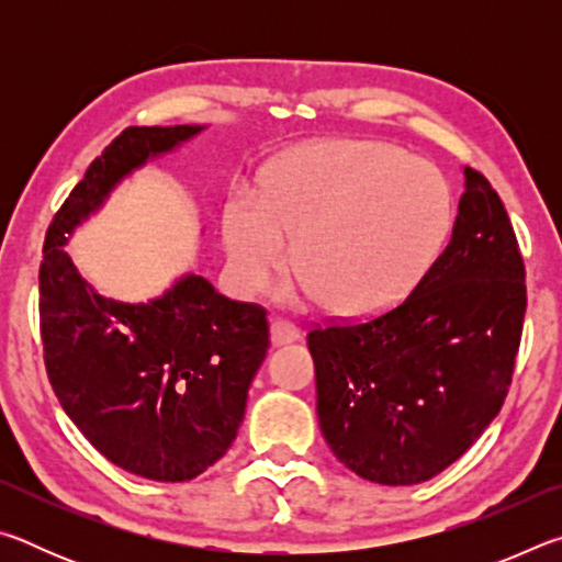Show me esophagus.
<instances>
[{"mask_svg":"<svg viewBox=\"0 0 562 562\" xmlns=\"http://www.w3.org/2000/svg\"><path fill=\"white\" fill-rule=\"evenodd\" d=\"M270 339H272L274 347L290 345V341L300 339V329H297V325H292L290 319H274L272 327H270Z\"/></svg>","mask_w":562,"mask_h":562,"instance_id":"obj_1","label":"esophagus"}]
</instances>
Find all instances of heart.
<instances>
[{
	"label": "heart",
	"mask_w": 562,
	"mask_h": 562,
	"mask_svg": "<svg viewBox=\"0 0 562 562\" xmlns=\"http://www.w3.org/2000/svg\"><path fill=\"white\" fill-rule=\"evenodd\" d=\"M451 193L426 160L379 140H317L272 166L268 190H233L225 247L235 280L258 292L294 265L300 290L345 317L402 302L439 258Z\"/></svg>",
	"instance_id": "heart-1"
}]
</instances>
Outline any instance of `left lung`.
Here are the masks:
<instances>
[{"instance_id": "obj_1", "label": "left lung", "mask_w": 562, "mask_h": 562, "mask_svg": "<svg viewBox=\"0 0 562 562\" xmlns=\"http://www.w3.org/2000/svg\"><path fill=\"white\" fill-rule=\"evenodd\" d=\"M451 240L384 315L307 335L317 416L349 471L414 486L461 459L506 402L526 317V268L506 207L463 168Z\"/></svg>"}]
</instances>
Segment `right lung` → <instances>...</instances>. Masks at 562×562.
<instances>
[{
  "instance_id": "obj_1",
  "label": "right lung",
  "mask_w": 562,
  "mask_h": 562,
  "mask_svg": "<svg viewBox=\"0 0 562 562\" xmlns=\"http://www.w3.org/2000/svg\"><path fill=\"white\" fill-rule=\"evenodd\" d=\"M205 126H131L89 166L46 231L40 268L44 364L89 443L150 481H190L223 459L270 347L265 310L183 274L148 302L103 297L64 245L123 178Z\"/></svg>"
}]
</instances>
